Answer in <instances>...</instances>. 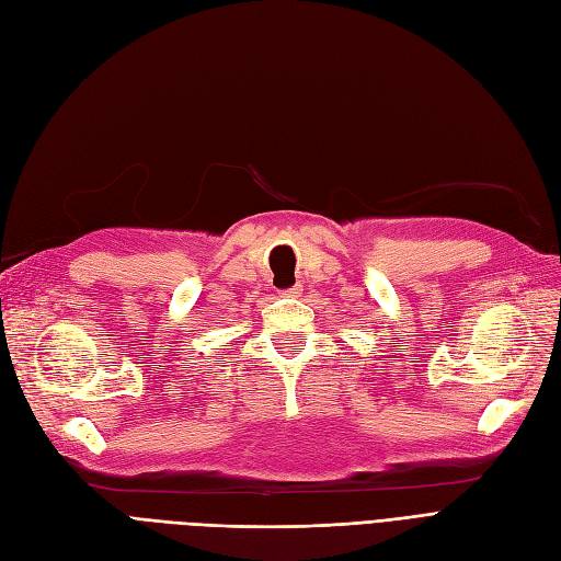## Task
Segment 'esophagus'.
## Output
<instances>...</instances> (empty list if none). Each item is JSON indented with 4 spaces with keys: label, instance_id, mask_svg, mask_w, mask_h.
<instances>
[{
    "label": "esophagus",
    "instance_id": "obj_1",
    "mask_svg": "<svg viewBox=\"0 0 561 561\" xmlns=\"http://www.w3.org/2000/svg\"><path fill=\"white\" fill-rule=\"evenodd\" d=\"M300 294H302V286H300V284H296V286H291V288H286V291H282L284 298H298Z\"/></svg>",
    "mask_w": 561,
    "mask_h": 561
}]
</instances>
